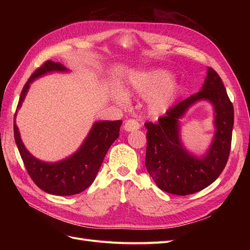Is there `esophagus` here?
I'll return each mask as SVG.
<instances>
[{
    "label": "esophagus",
    "mask_w": 250,
    "mask_h": 250,
    "mask_svg": "<svg viewBox=\"0 0 250 250\" xmlns=\"http://www.w3.org/2000/svg\"><path fill=\"white\" fill-rule=\"evenodd\" d=\"M140 123L138 121H135L133 119H129L128 121H126L125 124H124V130L130 132V131H134V130H138L140 129Z\"/></svg>",
    "instance_id": "1"
}]
</instances>
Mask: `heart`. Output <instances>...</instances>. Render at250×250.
I'll use <instances>...</instances> for the list:
<instances>
[{
	"instance_id": "b5f03b06",
	"label": "heart",
	"mask_w": 250,
	"mask_h": 250,
	"mask_svg": "<svg viewBox=\"0 0 250 250\" xmlns=\"http://www.w3.org/2000/svg\"><path fill=\"white\" fill-rule=\"evenodd\" d=\"M129 92L147 99V107L152 115H161L175 100L178 93V82L165 69H154L139 73L131 78ZM113 98L118 103L125 101V95L117 92Z\"/></svg>"
}]
</instances>
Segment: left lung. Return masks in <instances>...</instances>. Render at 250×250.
<instances>
[{
	"instance_id": "obj_1",
	"label": "left lung",
	"mask_w": 250,
	"mask_h": 250,
	"mask_svg": "<svg viewBox=\"0 0 250 250\" xmlns=\"http://www.w3.org/2000/svg\"><path fill=\"white\" fill-rule=\"evenodd\" d=\"M208 101L213 106L215 133L202 156L188 151L181 141L180 120L193 104ZM233 126V107L220 76L208 67L198 93L188 97L147 128L146 168L161 190L190 195L208 187L219 177L229 160Z\"/></svg>"
}]
</instances>
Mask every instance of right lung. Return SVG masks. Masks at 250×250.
Wrapping results in <instances>:
<instances>
[{
    "label": "right lung",
    "mask_w": 250,
    "mask_h": 250,
    "mask_svg": "<svg viewBox=\"0 0 250 250\" xmlns=\"http://www.w3.org/2000/svg\"><path fill=\"white\" fill-rule=\"evenodd\" d=\"M54 72L67 73L70 70L60 62L48 60L37 69L22 87L14 115V140L30 177L42 191L58 196H71L81 193L94 183L111 144L120 132L122 121H97L76 152L59 162L48 163L33 156L21 141L16 123L18 110L24 102L30 84L44 75Z\"/></svg>",
    "instance_id": "add662e5"
}]
</instances>
